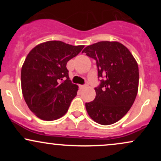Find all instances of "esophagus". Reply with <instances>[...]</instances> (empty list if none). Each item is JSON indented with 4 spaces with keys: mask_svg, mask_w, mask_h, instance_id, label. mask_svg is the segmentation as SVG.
<instances>
[{
    "mask_svg": "<svg viewBox=\"0 0 161 161\" xmlns=\"http://www.w3.org/2000/svg\"><path fill=\"white\" fill-rule=\"evenodd\" d=\"M88 83L86 82L85 85H83V86H80L79 87H80V88H87V87H88Z\"/></svg>",
    "mask_w": 161,
    "mask_h": 161,
    "instance_id": "34e87169",
    "label": "esophagus"
}]
</instances>
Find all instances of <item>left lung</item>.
Wrapping results in <instances>:
<instances>
[{"label": "left lung", "instance_id": "1", "mask_svg": "<svg viewBox=\"0 0 161 161\" xmlns=\"http://www.w3.org/2000/svg\"><path fill=\"white\" fill-rule=\"evenodd\" d=\"M96 60L99 86L95 98L86 103L90 117L101 125H110L124 116L138 93L139 73L136 59L125 46L118 42H99L82 51Z\"/></svg>", "mask_w": 161, "mask_h": 161}]
</instances>
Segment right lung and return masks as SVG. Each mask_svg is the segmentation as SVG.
<instances>
[{
	"mask_svg": "<svg viewBox=\"0 0 161 161\" xmlns=\"http://www.w3.org/2000/svg\"><path fill=\"white\" fill-rule=\"evenodd\" d=\"M83 47L48 41L28 53L21 70L22 92L29 108L41 119L55 120L67 112L79 87L70 81L66 64Z\"/></svg>",
	"mask_w": 161,
	"mask_h": 161,
	"instance_id": "1",
	"label": "right lung"
}]
</instances>
